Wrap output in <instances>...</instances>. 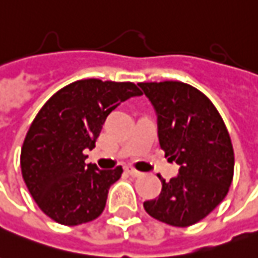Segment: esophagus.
Masks as SVG:
<instances>
[{
    "mask_svg": "<svg viewBox=\"0 0 258 258\" xmlns=\"http://www.w3.org/2000/svg\"><path fill=\"white\" fill-rule=\"evenodd\" d=\"M126 173L131 174L132 177H140V175H142V173H140V171L135 170V168H132V167H127V168H126Z\"/></svg>",
    "mask_w": 258,
    "mask_h": 258,
    "instance_id": "1",
    "label": "esophagus"
}]
</instances>
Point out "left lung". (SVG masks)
I'll list each match as a JSON object with an SVG mask.
<instances>
[{
  "instance_id": "obj_1",
  "label": "left lung",
  "mask_w": 258,
  "mask_h": 258,
  "mask_svg": "<svg viewBox=\"0 0 258 258\" xmlns=\"http://www.w3.org/2000/svg\"><path fill=\"white\" fill-rule=\"evenodd\" d=\"M157 113L159 142L180 174L143 207L152 218L186 227L225 200L233 180L234 153L226 125L205 94L180 81L139 83Z\"/></svg>"
}]
</instances>
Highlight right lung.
Wrapping results in <instances>:
<instances>
[{"label": "right lung", "instance_id": "right-lung-1", "mask_svg": "<svg viewBox=\"0 0 258 258\" xmlns=\"http://www.w3.org/2000/svg\"><path fill=\"white\" fill-rule=\"evenodd\" d=\"M133 83L78 80L51 95L37 112L21 150L22 177L37 207L50 219L76 226L97 219L122 167L99 170L85 164L106 116L131 97Z\"/></svg>", "mask_w": 258, "mask_h": 258}]
</instances>
